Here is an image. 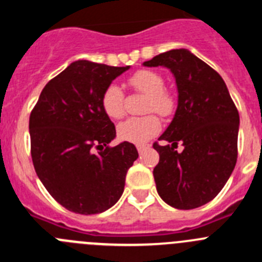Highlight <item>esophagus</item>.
Returning a JSON list of instances; mask_svg holds the SVG:
<instances>
[{"label":"esophagus","instance_id":"1","mask_svg":"<svg viewBox=\"0 0 262 262\" xmlns=\"http://www.w3.org/2000/svg\"><path fill=\"white\" fill-rule=\"evenodd\" d=\"M136 148H138L139 154H143V152L147 151L148 148H149V145H148V144H139Z\"/></svg>","mask_w":262,"mask_h":262}]
</instances>
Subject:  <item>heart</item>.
Masks as SVG:
<instances>
[{"instance_id": "1", "label": "heart", "mask_w": 262, "mask_h": 262, "mask_svg": "<svg viewBox=\"0 0 262 262\" xmlns=\"http://www.w3.org/2000/svg\"><path fill=\"white\" fill-rule=\"evenodd\" d=\"M127 85L135 93L147 94L143 110L144 113H157L160 117H170L177 108V97L165 88V80L161 73L152 69H140L127 78ZM101 106L111 119H120L126 114V96L122 88L110 84L103 90ZM161 129V123L155 114L134 117L118 127V135L122 140L135 144H144L156 136Z\"/></svg>"}]
</instances>
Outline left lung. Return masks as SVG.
Listing matches in <instances>:
<instances>
[{
    "label": "left lung",
    "mask_w": 262,
    "mask_h": 262,
    "mask_svg": "<svg viewBox=\"0 0 262 262\" xmlns=\"http://www.w3.org/2000/svg\"><path fill=\"white\" fill-rule=\"evenodd\" d=\"M144 66L169 68L178 88L176 115L159 138L169 144L154 143L157 193L176 209L201 207L219 194L236 165L239 111L221 75L187 50L160 53Z\"/></svg>",
    "instance_id": "obj_1"
}]
</instances>
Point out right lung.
I'll list each match as a JSON object with an SVG mask.
<instances>
[{"mask_svg": "<svg viewBox=\"0 0 262 262\" xmlns=\"http://www.w3.org/2000/svg\"><path fill=\"white\" fill-rule=\"evenodd\" d=\"M127 69L72 62L48 81L30 114L36 174L53 200L76 214H99L114 206L139 156L128 142L108 147L117 131L101 106L103 90Z\"/></svg>", "mask_w": 262, "mask_h": 262, "instance_id": "obj_1", "label": "right lung"}]
</instances>
